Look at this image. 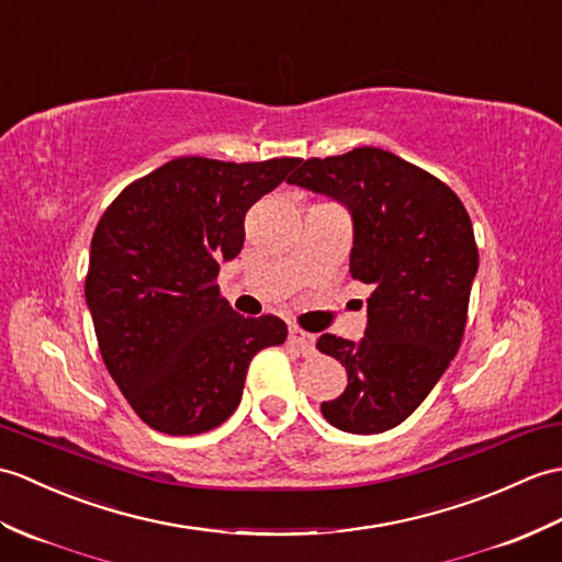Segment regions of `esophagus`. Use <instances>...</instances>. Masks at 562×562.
<instances>
[{
  "label": "esophagus",
  "instance_id": "34e87169",
  "mask_svg": "<svg viewBox=\"0 0 562 562\" xmlns=\"http://www.w3.org/2000/svg\"><path fill=\"white\" fill-rule=\"evenodd\" d=\"M313 342H316L313 340V335L304 333L302 328H290V345L302 351V355H308V351L313 349Z\"/></svg>",
  "mask_w": 562,
  "mask_h": 562
}]
</instances>
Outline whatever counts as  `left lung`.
<instances>
[{
    "label": "left lung",
    "instance_id": "1",
    "mask_svg": "<svg viewBox=\"0 0 562 562\" xmlns=\"http://www.w3.org/2000/svg\"><path fill=\"white\" fill-rule=\"evenodd\" d=\"M286 181L349 207V272L373 290L361 342L318 337L349 378L321 412L347 434H383L419 407L458 355L479 268L472 220L448 184L383 148L304 160Z\"/></svg>",
    "mask_w": 562,
    "mask_h": 562
}]
</instances>
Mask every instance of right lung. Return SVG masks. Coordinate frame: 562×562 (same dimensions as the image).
Listing matches in <instances>:
<instances>
[{"label":"right lung","mask_w":562,"mask_h":562,"mask_svg":"<svg viewBox=\"0 0 562 562\" xmlns=\"http://www.w3.org/2000/svg\"><path fill=\"white\" fill-rule=\"evenodd\" d=\"M299 158H175L132 181L102 213L86 302L132 409L167 436H195L239 407L251 359L282 345L278 316L244 318L220 294V260L244 246V217Z\"/></svg>","instance_id":"1"}]
</instances>
